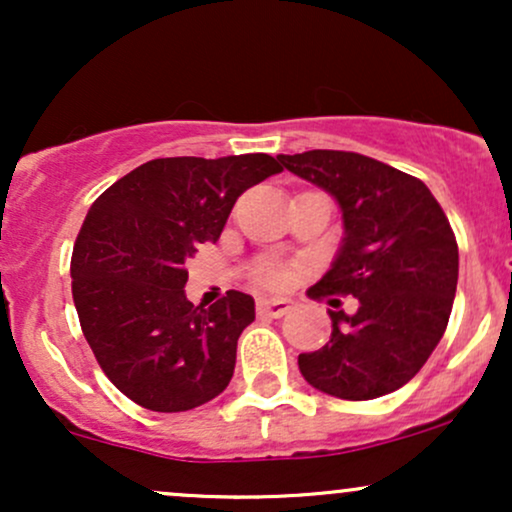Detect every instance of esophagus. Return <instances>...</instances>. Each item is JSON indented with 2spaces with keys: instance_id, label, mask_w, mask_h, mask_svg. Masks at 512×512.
Here are the masks:
<instances>
[{
  "instance_id": "esophagus-1",
  "label": "esophagus",
  "mask_w": 512,
  "mask_h": 512,
  "mask_svg": "<svg viewBox=\"0 0 512 512\" xmlns=\"http://www.w3.org/2000/svg\"><path fill=\"white\" fill-rule=\"evenodd\" d=\"M289 310H291V303L284 301V298H279V301H276V298L274 301H267V298L257 301V313L267 317H284Z\"/></svg>"
}]
</instances>
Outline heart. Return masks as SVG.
I'll list each match as a JSON object with an SVG mask.
<instances>
[{
    "label": "heart",
    "instance_id": "b5f03b06",
    "mask_svg": "<svg viewBox=\"0 0 512 512\" xmlns=\"http://www.w3.org/2000/svg\"><path fill=\"white\" fill-rule=\"evenodd\" d=\"M255 281L264 286V289H279V286H284L286 276L272 262H260L255 267Z\"/></svg>",
    "mask_w": 512,
    "mask_h": 512
}]
</instances>
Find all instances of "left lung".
<instances>
[{"instance_id": "obj_1", "label": "left lung", "mask_w": 512, "mask_h": 512, "mask_svg": "<svg viewBox=\"0 0 512 512\" xmlns=\"http://www.w3.org/2000/svg\"><path fill=\"white\" fill-rule=\"evenodd\" d=\"M284 168L337 199L344 245L332 269L308 291L330 301L332 337L298 356L320 392L363 402L407 385L433 354L457 289V240L438 199L414 175L354 151L276 156ZM337 295H354L346 316Z\"/></svg>"}]
</instances>
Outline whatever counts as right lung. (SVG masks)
<instances>
[{
  "label": "right lung",
  "mask_w": 512,
  "mask_h": 512,
  "mask_svg": "<svg viewBox=\"0 0 512 512\" xmlns=\"http://www.w3.org/2000/svg\"><path fill=\"white\" fill-rule=\"evenodd\" d=\"M281 170L269 154L154 158L88 209L69 267L76 313L98 366L139 407L195 409L231 383L255 301L226 291L192 305L187 262L219 240L248 187Z\"/></svg>",
  "instance_id": "obj_1"
}]
</instances>
